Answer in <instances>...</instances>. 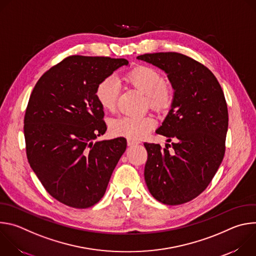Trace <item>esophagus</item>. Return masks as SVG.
<instances>
[{
	"instance_id": "esophagus-1",
	"label": "esophagus",
	"mask_w": 256,
	"mask_h": 256,
	"mask_svg": "<svg viewBox=\"0 0 256 256\" xmlns=\"http://www.w3.org/2000/svg\"><path fill=\"white\" fill-rule=\"evenodd\" d=\"M140 142L136 140H134V138H128V146H134V144H138Z\"/></svg>"
}]
</instances>
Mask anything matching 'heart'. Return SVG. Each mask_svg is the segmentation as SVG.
Wrapping results in <instances>:
<instances>
[{
  "label": "heart",
  "mask_w": 256,
  "mask_h": 256,
  "mask_svg": "<svg viewBox=\"0 0 256 256\" xmlns=\"http://www.w3.org/2000/svg\"><path fill=\"white\" fill-rule=\"evenodd\" d=\"M126 81L146 95L147 103L155 110L163 112L170 107L174 98V89L163 80L160 72L149 66H138L126 75ZM120 94V83L114 76L102 79L96 88V98L108 112H114ZM151 116H122L114 120L110 130L114 136L128 138H140L154 128Z\"/></svg>",
  "instance_id": "1"
}]
</instances>
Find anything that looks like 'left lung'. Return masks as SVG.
<instances>
[{
	"label": "left lung",
	"mask_w": 256,
	"mask_h": 256,
	"mask_svg": "<svg viewBox=\"0 0 256 256\" xmlns=\"http://www.w3.org/2000/svg\"><path fill=\"white\" fill-rule=\"evenodd\" d=\"M136 58L163 70L174 89L171 109L156 132L175 142L164 149L144 144L146 184L162 204H186L208 188L223 161L229 120L224 92L212 72L188 56L156 52Z\"/></svg>",
	"instance_id": "left-lung-1"
}]
</instances>
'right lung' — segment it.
I'll return each instance as SVG.
<instances>
[{"label":"right lung","mask_w":256,"mask_h":256,"mask_svg":"<svg viewBox=\"0 0 256 256\" xmlns=\"http://www.w3.org/2000/svg\"><path fill=\"white\" fill-rule=\"evenodd\" d=\"M128 64L126 58L70 56L33 88L24 116L27 159L46 190L66 206L97 204L126 149L124 138L93 140L107 130L97 85Z\"/></svg>","instance_id":"right-lung-1"}]
</instances>
